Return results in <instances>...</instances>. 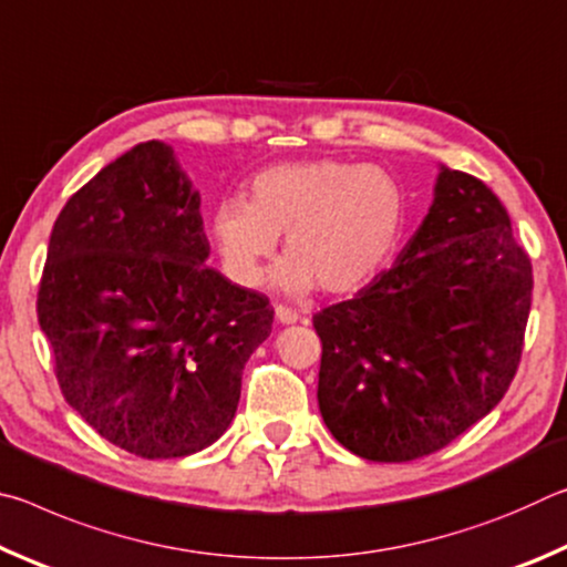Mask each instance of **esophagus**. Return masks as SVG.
I'll use <instances>...</instances> for the list:
<instances>
[{"label":"esophagus","mask_w":567,"mask_h":567,"mask_svg":"<svg viewBox=\"0 0 567 567\" xmlns=\"http://www.w3.org/2000/svg\"><path fill=\"white\" fill-rule=\"evenodd\" d=\"M275 318L282 324H295L297 320H300V315H297L292 307H287V305H275Z\"/></svg>","instance_id":"esophagus-1"}]
</instances>
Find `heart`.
Here are the masks:
<instances>
[{"label": "heart", "instance_id": "b5f03b06", "mask_svg": "<svg viewBox=\"0 0 567 567\" xmlns=\"http://www.w3.org/2000/svg\"><path fill=\"white\" fill-rule=\"evenodd\" d=\"M408 227V192L392 172L348 159L285 162L257 172L249 197L219 199L209 237L237 285L260 280L285 233L287 257L272 280L302 292L362 290L385 270Z\"/></svg>", "mask_w": 567, "mask_h": 567}]
</instances>
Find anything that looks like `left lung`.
Segmentation results:
<instances>
[{"label":"left lung","instance_id":"8db88e82","mask_svg":"<svg viewBox=\"0 0 567 567\" xmlns=\"http://www.w3.org/2000/svg\"><path fill=\"white\" fill-rule=\"evenodd\" d=\"M530 300V257L501 199L440 167L433 205L398 262L312 318L332 437L375 463L453 443L511 388Z\"/></svg>","mask_w":567,"mask_h":567}]
</instances>
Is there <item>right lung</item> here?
Segmentation results:
<instances>
[{
    "mask_svg": "<svg viewBox=\"0 0 567 567\" xmlns=\"http://www.w3.org/2000/svg\"><path fill=\"white\" fill-rule=\"evenodd\" d=\"M175 150L124 152L66 199L37 295L62 395L127 453H199L235 417L243 370L270 338L265 295L207 267Z\"/></svg>",
    "mask_w": 567,
    "mask_h": 567,
    "instance_id": "right-lung-1",
    "label": "right lung"
}]
</instances>
